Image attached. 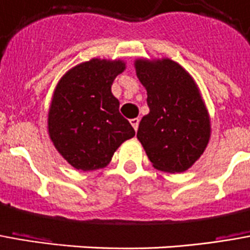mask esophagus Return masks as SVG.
Segmentation results:
<instances>
[{"label":"esophagus","instance_id":"obj_1","mask_svg":"<svg viewBox=\"0 0 250 250\" xmlns=\"http://www.w3.org/2000/svg\"><path fill=\"white\" fill-rule=\"evenodd\" d=\"M130 123H131V125L134 127V130L137 131L138 130V125H139V119H138V118H134V119L130 120Z\"/></svg>","mask_w":250,"mask_h":250}]
</instances>
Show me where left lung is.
I'll list each match as a JSON object with an SVG mask.
<instances>
[{"label":"left lung","instance_id":"left-lung-1","mask_svg":"<svg viewBox=\"0 0 250 250\" xmlns=\"http://www.w3.org/2000/svg\"><path fill=\"white\" fill-rule=\"evenodd\" d=\"M134 64L150 108L137 138L155 169L186 172L203 154L211 137L210 116L198 85L169 58H141Z\"/></svg>","mask_w":250,"mask_h":250}]
</instances>
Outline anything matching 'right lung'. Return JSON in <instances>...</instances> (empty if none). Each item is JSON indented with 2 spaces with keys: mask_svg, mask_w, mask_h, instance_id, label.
I'll return each instance as SVG.
<instances>
[{
  "mask_svg": "<svg viewBox=\"0 0 250 250\" xmlns=\"http://www.w3.org/2000/svg\"><path fill=\"white\" fill-rule=\"evenodd\" d=\"M125 70L120 59L93 58L59 80L48 109V135L77 170L105 167L122 143L135 135L119 112L113 80Z\"/></svg>",
  "mask_w": 250,
  "mask_h": 250,
  "instance_id": "1",
  "label": "right lung"
}]
</instances>
